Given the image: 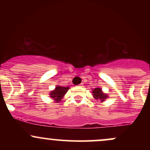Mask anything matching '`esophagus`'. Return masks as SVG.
<instances>
[{"label":"esophagus","instance_id":"obj_1","mask_svg":"<svg viewBox=\"0 0 150 150\" xmlns=\"http://www.w3.org/2000/svg\"><path fill=\"white\" fill-rule=\"evenodd\" d=\"M82 85H83V84L81 83V84H80V85H79V87H82Z\"/></svg>","mask_w":150,"mask_h":150}]
</instances>
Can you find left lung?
<instances>
[{
	"label": "left lung",
	"mask_w": 150,
	"mask_h": 150,
	"mask_svg": "<svg viewBox=\"0 0 150 150\" xmlns=\"http://www.w3.org/2000/svg\"><path fill=\"white\" fill-rule=\"evenodd\" d=\"M92 93L93 97H94V99H97V100L99 99L101 102H102V101H104L105 99H106V98H108L107 94H104V93L102 92V90H101V89L99 88V87L93 89Z\"/></svg>",
	"instance_id": "obj_1"
}]
</instances>
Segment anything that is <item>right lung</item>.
<instances>
[{
    "instance_id": "obj_1",
    "label": "right lung",
    "mask_w": 150,
    "mask_h": 150,
    "mask_svg": "<svg viewBox=\"0 0 150 150\" xmlns=\"http://www.w3.org/2000/svg\"><path fill=\"white\" fill-rule=\"evenodd\" d=\"M68 89H69V87H63L59 85L56 86L54 90L51 91V93H50V97L51 99H53V100L56 102H59L68 92Z\"/></svg>"
}]
</instances>
